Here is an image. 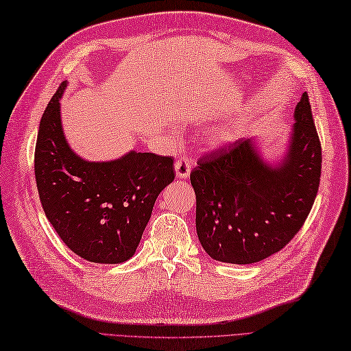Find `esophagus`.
<instances>
[{
	"label": "esophagus",
	"instance_id": "34e87169",
	"mask_svg": "<svg viewBox=\"0 0 351 351\" xmlns=\"http://www.w3.org/2000/svg\"><path fill=\"white\" fill-rule=\"evenodd\" d=\"M175 170H176V176L181 178V180H185V178L190 176L191 162L187 156H181V158L175 162Z\"/></svg>",
	"mask_w": 351,
	"mask_h": 351
}]
</instances>
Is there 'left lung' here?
Wrapping results in <instances>:
<instances>
[{
	"instance_id": "left-lung-1",
	"label": "left lung",
	"mask_w": 351,
	"mask_h": 351,
	"mask_svg": "<svg viewBox=\"0 0 351 351\" xmlns=\"http://www.w3.org/2000/svg\"><path fill=\"white\" fill-rule=\"evenodd\" d=\"M294 117L288 154L278 167L261 160L247 138L204 154L191 170L197 237L213 259L259 263L302 229L322 176V143L306 92Z\"/></svg>"
}]
</instances>
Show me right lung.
I'll list each match as a JSON object with an SVG mask.
<instances>
[{
    "instance_id": "right-lung-1",
    "label": "right lung",
    "mask_w": 351,
    "mask_h": 351,
    "mask_svg": "<svg viewBox=\"0 0 351 351\" xmlns=\"http://www.w3.org/2000/svg\"><path fill=\"white\" fill-rule=\"evenodd\" d=\"M62 83L37 132L34 175L40 204L68 247L90 263L119 264L136 253L152 208L175 180L173 158L130 152L88 162L71 151L60 121Z\"/></svg>"
}]
</instances>
